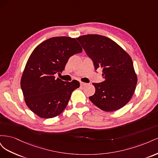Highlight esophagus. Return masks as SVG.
<instances>
[{"label":"esophagus","mask_w":158,"mask_h":158,"mask_svg":"<svg viewBox=\"0 0 158 158\" xmlns=\"http://www.w3.org/2000/svg\"><path fill=\"white\" fill-rule=\"evenodd\" d=\"M88 84L87 83H85V82H80V85L81 86H84V85H87Z\"/></svg>","instance_id":"34e87169"}]
</instances>
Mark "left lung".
I'll return each mask as SVG.
<instances>
[{"mask_svg": "<svg viewBox=\"0 0 158 158\" xmlns=\"http://www.w3.org/2000/svg\"><path fill=\"white\" fill-rule=\"evenodd\" d=\"M76 40L93 61L95 70L102 69L104 81L93 83L95 92L89 99L105 111H114L130 101L137 83L132 60L117 43L97 34Z\"/></svg>", "mask_w": 158, "mask_h": 158, "instance_id": "8db88e82", "label": "left lung"}]
</instances>
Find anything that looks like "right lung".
Listing matches in <instances>:
<instances>
[{
  "mask_svg": "<svg viewBox=\"0 0 158 158\" xmlns=\"http://www.w3.org/2000/svg\"><path fill=\"white\" fill-rule=\"evenodd\" d=\"M82 51L76 39L64 36L49 38L33 50L21 79L23 97L31 111L45 118L63 111L80 82H65L55 78V74L64 70L70 56Z\"/></svg>",
  "mask_w": 158,
  "mask_h": 158,
  "instance_id": "add662e5",
  "label": "right lung"
}]
</instances>
